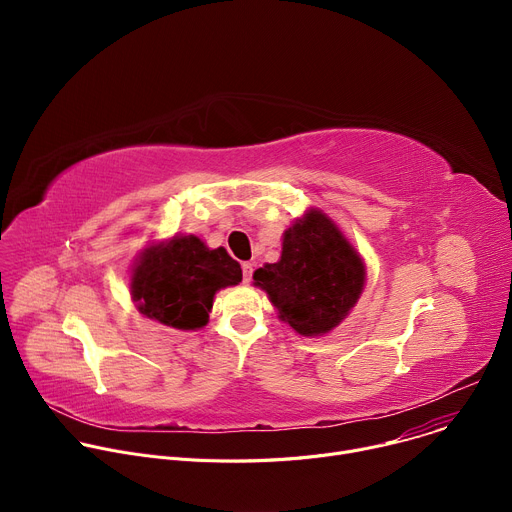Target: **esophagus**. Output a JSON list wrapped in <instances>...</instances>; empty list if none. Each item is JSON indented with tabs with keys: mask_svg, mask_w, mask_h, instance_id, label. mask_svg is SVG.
I'll return each mask as SVG.
<instances>
[{
	"mask_svg": "<svg viewBox=\"0 0 512 512\" xmlns=\"http://www.w3.org/2000/svg\"><path fill=\"white\" fill-rule=\"evenodd\" d=\"M241 269H243V281L249 283L251 277H253V263H243Z\"/></svg>",
	"mask_w": 512,
	"mask_h": 512,
	"instance_id": "34e87169",
	"label": "esophagus"
}]
</instances>
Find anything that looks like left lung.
<instances>
[{
  "label": "left lung",
  "instance_id": "1",
  "mask_svg": "<svg viewBox=\"0 0 512 512\" xmlns=\"http://www.w3.org/2000/svg\"><path fill=\"white\" fill-rule=\"evenodd\" d=\"M279 318L302 336L334 330L364 287V263L322 210H308L283 235L281 259L253 273Z\"/></svg>",
  "mask_w": 512,
  "mask_h": 512
}]
</instances>
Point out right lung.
<instances>
[{"label":"right lung","mask_w":512,"mask_h":512,"mask_svg":"<svg viewBox=\"0 0 512 512\" xmlns=\"http://www.w3.org/2000/svg\"><path fill=\"white\" fill-rule=\"evenodd\" d=\"M243 279L227 249H208L194 235L145 247L131 271V298L150 320L178 330L206 326L218 289Z\"/></svg>","instance_id":"right-lung-1"}]
</instances>
